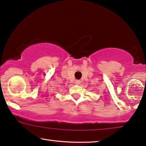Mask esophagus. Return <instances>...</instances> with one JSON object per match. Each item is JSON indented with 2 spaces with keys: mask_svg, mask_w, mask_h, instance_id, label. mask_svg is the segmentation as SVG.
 <instances>
[{
  "mask_svg": "<svg viewBox=\"0 0 146 146\" xmlns=\"http://www.w3.org/2000/svg\"><path fill=\"white\" fill-rule=\"evenodd\" d=\"M75 84H80V80H75Z\"/></svg>",
  "mask_w": 146,
  "mask_h": 146,
  "instance_id": "1",
  "label": "esophagus"
}]
</instances>
